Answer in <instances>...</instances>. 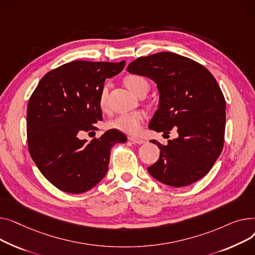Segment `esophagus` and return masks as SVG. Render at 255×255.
Segmentation results:
<instances>
[{
    "instance_id": "34e87169",
    "label": "esophagus",
    "mask_w": 255,
    "mask_h": 255,
    "mask_svg": "<svg viewBox=\"0 0 255 255\" xmlns=\"http://www.w3.org/2000/svg\"><path fill=\"white\" fill-rule=\"evenodd\" d=\"M129 140L131 141V143L133 144H144L146 141L140 138H136V137H129Z\"/></svg>"
}]
</instances>
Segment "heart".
I'll return each instance as SVG.
<instances>
[{
    "mask_svg": "<svg viewBox=\"0 0 255 255\" xmlns=\"http://www.w3.org/2000/svg\"><path fill=\"white\" fill-rule=\"evenodd\" d=\"M125 83L129 91L134 94L139 95L142 92H148L149 82L147 79L141 75H128L125 78ZM99 104L102 110H107L108 108V89L104 87L99 98ZM145 119V114L141 111H133L127 114H122L117 116L115 119L109 124L111 128L117 129L122 132L128 134H136L140 131L142 124Z\"/></svg>",
    "mask_w": 255,
    "mask_h": 255,
    "instance_id": "b5f03b06",
    "label": "heart"
}]
</instances>
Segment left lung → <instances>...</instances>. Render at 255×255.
I'll list each match as a JSON object with an SVG mask.
<instances>
[{
  "instance_id": "1",
  "label": "left lung",
  "mask_w": 255,
  "mask_h": 255,
  "mask_svg": "<svg viewBox=\"0 0 255 255\" xmlns=\"http://www.w3.org/2000/svg\"><path fill=\"white\" fill-rule=\"evenodd\" d=\"M127 71L155 81L158 110L148 128L179 137L162 145L159 158L148 172L173 187L197 182L206 176L220 155L226 129V100L208 69L186 56L158 52L134 59Z\"/></svg>"
}]
</instances>
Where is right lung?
I'll list each match as a JSON object with an SVG mask.
<instances>
[{
    "instance_id": "obj_1",
    "label": "right lung",
    "mask_w": 255,
    "mask_h": 255,
    "mask_svg": "<svg viewBox=\"0 0 255 255\" xmlns=\"http://www.w3.org/2000/svg\"><path fill=\"white\" fill-rule=\"evenodd\" d=\"M125 65V61L67 63L45 74L29 98L28 151L42 175L59 190L82 193L92 189L108 171L113 145L127 141L117 129L91 142L78 138L103 121L99 98L104 82Z\"/></svg>"
}]
</instances>
